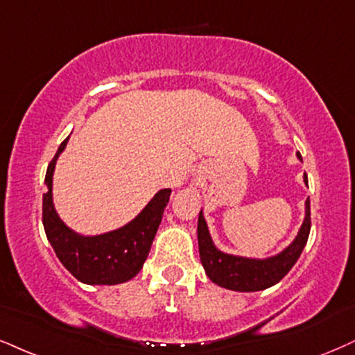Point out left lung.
Segmentation results:
<instances>
[{"label":"left lung","mask_w":355,"mask_h":355,"mask_svg":"<svg viewBox=\"0 0 355 355\" xmlns=\"http://www.w3.org/2000/svg\"><path fill=\"white\" fill-rule=\"evenodd\" d=\"M301 159V155L298 153ZM304 182L308 184V176L304 174ZM309 230H311V211H309V199L306 200V216L303 225L296 235V239L279 252L278 255L268 258H247L230 255L220 252L214 245L211 234L202 211L199 212L198 222V240L199 255L207 277L218 286L232 291H260L277 284L284 275L293 268L308 242Z\"/></svg>","instance_id":"1"}]
</instances>
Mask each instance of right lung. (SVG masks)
<instances>
[{"instance_id": "obj_1", "label": "right lung", "mask_w": 355, "mask_h": 355, "mask_svg": "<svg viewBox=\"0 0 355 355\" xmlns=\"http://www.w3.org/2000/svg\"><path fill=\"white\" fill-rule=\"evenodd\" d=\"M69 137L60 143L47 166L42 196V224L57 258L78 282L87 284H118L137 277L150 253L157 227L169 202L171 189H161L133 220L102 235L77 234L60 220L52 202V176L57 157L67 146Z\"/></svg>"}]
</instances>
